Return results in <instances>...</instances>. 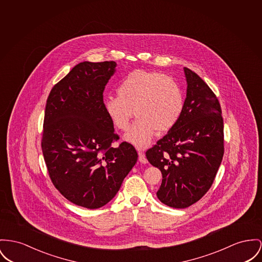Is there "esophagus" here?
Masks as SVG:
<instances>
[{"instance_id": "esophagus-1", "label": "esophagus", "mask_w": 262, "mask_h": 262, "mask_svg": "<svg viewBox=\"0 0 262 262\" xmlns=\"http://www.w3.org/2000/svg\"><path fill=\"white\" fill-rule=\"evenodd\" d=\"M138 155H139V161L142 164L148 163V161H147V159H146V156H145V153H144L143 151L138 150Z\"/></svg>"}]
</instances>
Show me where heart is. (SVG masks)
Instances as JSON below:
<instances>
[{
	"mask_svg": "<svg viewBox=\"0 0 262 262\" xmlns=\"http://www.w3.org/2000/svg\"><path fill=\"white\" fill-rule=\"evenodd\" d=\"M117 95L106 98V113L116 128L127 131L135 112L137 119L126 140L140 148L150 143L155 131L172 129L184 108L179 82L159 71L136 70L128 73L117 86Z\"/></svg>",
	"mask_w": 262,
	"mask_h": 262,
	"instance_id": "heart-1",
	"label": "heart"
}]
</instances>
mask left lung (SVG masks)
Returning <instances> with one entry per match:
<instances>
[{
  "label": "left lung",
  "instance_id": "obj_1",
  "mask_svg": "<svg viewBox=\"0 0 262 262\" xmlns=\"http://www.w3.org/2000/svg\"><path fill=\"white\" fill-rule=\"evenodd\" d=\"M187 97L180 119L146 152L163 180L158 199L174 209L200 201L211 187L224 157V119L209 85L185 68Z\"/></svg>",
  "mask_w": 262,
  "mask_h": 262
}]
</instances>
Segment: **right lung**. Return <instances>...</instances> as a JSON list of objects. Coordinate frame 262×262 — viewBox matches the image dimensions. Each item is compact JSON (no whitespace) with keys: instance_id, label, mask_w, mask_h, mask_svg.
<instances>
[{"instance_id":"right-lung-1","label":"right lung","mask_w":262,"mask_h":262,"mask_svg":"<svg viewBox=\"0 0 262 262\" xmlns=\"http://www.w3.org/2000/svg\"><path fill=\"white\" fill-rule=\"evenodd\" d=\"M115 61L75 66L47 100L41 150L53 186L74 205L98 209L110 202L137 162L105 110L103 91Z\"/></svg>"}]
</instances>
